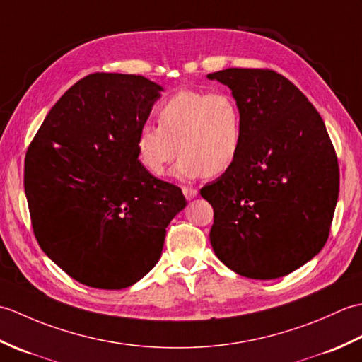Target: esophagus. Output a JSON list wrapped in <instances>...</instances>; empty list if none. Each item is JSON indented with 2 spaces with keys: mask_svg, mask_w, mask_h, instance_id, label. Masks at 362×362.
Instances as JSON below:
<instances>
[{
  "mask_svg": "<svg viewBox=\"0 0 362 362\" xmlns=\"http://www.w3.org/2000/svg\"><path fill=\"white\" fill-rule=\"evenodd\" d=\"M182 191H183V196L187 197V201H191V199H194L197 196V189L191 187H183Z\"/></svg>",
  "mask_w": 362,
  "mask_h": 362,
  "instance_id": "34e87169",
  "label": "esophagus"
}]
</instances>
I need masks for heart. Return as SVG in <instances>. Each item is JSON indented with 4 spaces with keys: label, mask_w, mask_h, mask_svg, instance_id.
<instances>
[{
    "label": "heart",
    "mask_w": 362,
    "mask_h": 362,
    "mask_svg": "<svg viewBox=\"0 0 362 362\" xmlns=\"http://www.w3.org/2000/svg\"><path fill=\"white\" fill-rule=\"evenodd\" d=\"M158 122L143 124L135 140L138 160L153 175L179 153L175 174L187 179L224 174L240 157L244 115L227 91H179L160 107Z\"/></svg>",
    "instance_id": "b5f03b06"
}]
</instances>
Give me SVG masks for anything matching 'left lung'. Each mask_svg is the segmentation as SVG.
I'll list each match as a JSON object with an SVG mask.
<instances>
[{"label": "left lung", "instance_id": "left-lung-1", "mask_svg": "<svg viewBox=\"0 0 362 362\" xmlns=\"http://www.w3.org/2000/svg\"><path fill=\"white\" fill-rule=\"evenodd\" d=\"M232 90L244 115L236 163L201 189L214 211L216 257L247 279L294 272L324 247L339 194V168L324 119L272 70L206 76Z\"/></svg>", "mask_w": 362, "mask_h": 362}]
</instances>
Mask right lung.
Listing matches in <instances>:
<instances>
[{
	"instance_id": "obj_1",
	"label": "right lung",
	"mask_w": 362,
	"mask_h": 362,
	"mask_svg": "<svg viewBox=\"0 0 362 362\" xmlns=\"http://www.w3.org/2000/svg\"><path fill=\"white\" fill-rule=\"evenodd\" d=\"M163 87L95 73L54 104L25 160V193L42 250L71 279L124 289L157 264L166 227L187 206L136 153V132Z\"/></svg>"
}]
</instances>
